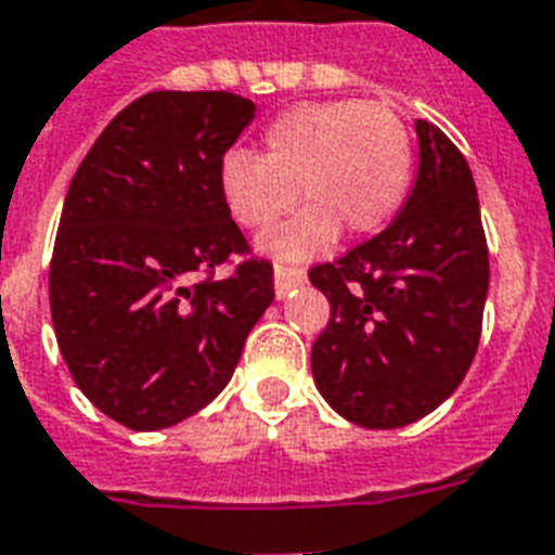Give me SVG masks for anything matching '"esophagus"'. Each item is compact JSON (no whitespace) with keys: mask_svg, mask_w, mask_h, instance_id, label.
<instances>
[{"mask_svg":"<svg viewBox=\"0 0 555 555\" xmlns=\"http://www.w3.org/2000/svg\"><path fill=\"white\" fill-rule=\"evenodd\" d=\"M307 281V272L304 269H286V266H278L274 269V295H278V300L286 298L295 286H300V283Z\"/></svg>","mask_w":555,"mask_h":555,"instance_id":"34e87169","label":"esophagus"}]
</instances>
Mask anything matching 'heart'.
Listing matches in <instances>:
<instances>
[{
    "instance_id": "obj_1",
    "label": "heart",
    "mask_w": 555,
    "mask_h": 555,
    "mask_svg": "<svg viewBox=\"0 0 555 555\" xmlns=\"http://www.w3.org/2000/svg\"><path fill=\"white\" fill-rule=\"evenodd\" d=\"M411 179V135L393 109L364 101L292 106L263 130L257 156L229 153L217 184L243 229H266L295 199L304 208L260 240V251L298 263L347 229L373 234L397 214Z\"/></svg>"
}]
</instances>
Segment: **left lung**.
<instances>
[{
  "instance_id": "8db88e82",
  "label": "left lung",
  "mask_w": 555,
  "mask_h": 555,
  "mask_svg": "<svg viewBox=\"0 0 555 555\" xmlns=\"http://www.w3.org/2000/svg\"><path fill=\"white\" fill-rule=\"evenodd\" d=\"M416 182L388 229L309 272L330 300L312 379L336 414L364 428L431 414L480 341L489 255L478 188L446 132L416 121Z\"/></svg>"
}]
</instances>
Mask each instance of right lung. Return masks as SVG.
I'll use <instances>...</instances> for the list:
<instances>
[{
	"label": "right lung",
	"instance_id": "1",
	"mask_svg": "<svg viewBox=\"0 0 555 555\" xmlns=\"http://www.w3.org/2000/svg\"><path fill=\"white\" fill-rule=\"evenodd\" d=\"M251 121L255 103L231 92L141 94L68 184L51 321L77 388L132 431L170 428L217 399L274 300L266 260L210 278L246 251L217 170Z\"/></svg>",
	"mask_w": 555,
	"mask_h": 555
}]
</instances>
